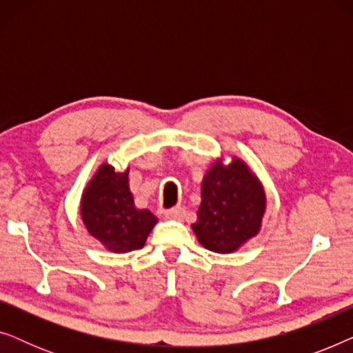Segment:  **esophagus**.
I'll list each match as a JSON object with an SVG mask.
<instances>
[{
    "label": "esophagus",
    "instance_id": "obj_1",
    "mask_svg": "<svg viewBox=\"0 0 353 353\" xmlns=\"http://www.w3.org/2000/svg\"><path fill=\"white\" fill-rule=\"evenodd\" d=\"M165 216L167 219H172V220H181L183 216H185V209L180 205L176 207H172V209L165 210Z\"/></svg>",
    "mask_w": 353,
    "mask_h": 353
}]
</instances>
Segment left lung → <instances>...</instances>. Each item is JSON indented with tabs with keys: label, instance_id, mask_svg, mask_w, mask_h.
Listing matches in <instances>:
<instances>
[{
	"label": "left lung",
	"instance_id": "8db88e82",
	"mask_svg": "<svg viewBox=\"0 0 353 353\" xmlns=\"http://www.w3.org/2000/svg\"><path fill=\"white\" fill-rule=\"evenodd\" d=\"M265 192L239 159L230 165L216 162L202 181V202L192 230L212 252L228 254L259 233Z\"/></svg>",
	"mask_w": 353,
	"mask_h": 353
}]
</instances>
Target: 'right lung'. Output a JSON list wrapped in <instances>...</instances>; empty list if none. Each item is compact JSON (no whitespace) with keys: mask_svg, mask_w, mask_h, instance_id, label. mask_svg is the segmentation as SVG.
<instances>
[{"mask_svg":"<svg viewBox=\"0 0 353 353\" xmlns=\"http://www.w3.org/2000/svg\"><path fill=\"white\" fill-rule=\"evenodd\" d=\"M81 219L88 233L114 252L141 249L157 219L134 207L128 170L119 173L104 163L83 192Z\"/></svg>","mask_w":353,"mask_h":353,"instance_id":"obj_1","label":"right lung"}]
</instances>
